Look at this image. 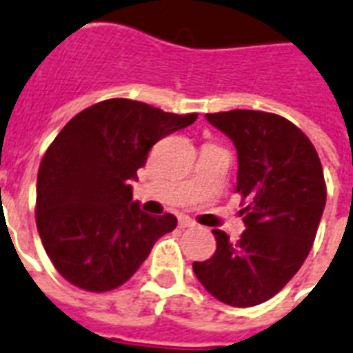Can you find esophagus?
I'll return each instance as SVG.
<instances>
[{"mask_svg": "<svg viewBox=\"0 0 353 353\" xmlns=\"http://www.w3.org/2000/svg\"><path fill=\"white\" fill-rule=\"evenodd\" d=\"M179 226H181V228H190V226H196V221L190 219V217L181 216L179 217Z\"/></svg>", "mask_w": 353, "mask_h": 353, "instance_id": "esophagus-1", "label": "esophagus"}]
</instances>
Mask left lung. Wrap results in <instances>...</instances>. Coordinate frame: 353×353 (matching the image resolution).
Segmentation results:
<instances>
[{
	"label": "left lung",
	"instance_id": "1",
	"mask_svg": "<svg viewBox=\"0 0 353 353\" xmlns=\"http://www.w3.org/2000/svg\"><path fill=\"white\" fill-rule=\"evenodd\" d=\"M237 150L236 192L246 199V230L232 243L214 230L217 248L194 261V274L225 305L256 306L296 276L316 239L326 185L310 139L285 117L259 110L206 114Z\"/></svg>",
	"mask_w": 353,
	"mask_h": 353
}]
</instances>
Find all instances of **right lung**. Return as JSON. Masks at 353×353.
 Segmentation results:
<instances>
[{"label": "right lung", "mask_w": 353, "mask_h": 353, "mask_svg": "<svg viewBox=\"0 0 353 353\" xmlns=\"http://www.w3.org/2000/svg\"><path fill=\"white\" fill-rule=\"evenodd\" d=\"M147 103L107 99L74 116L37 172L36 225L47 256L68 283L88 292L127 283L154 243L176 228L172 214L148 216L132 201V179L159 139L188 127Z\"/></svg>", "instance_id": "1"}]
</instances>
